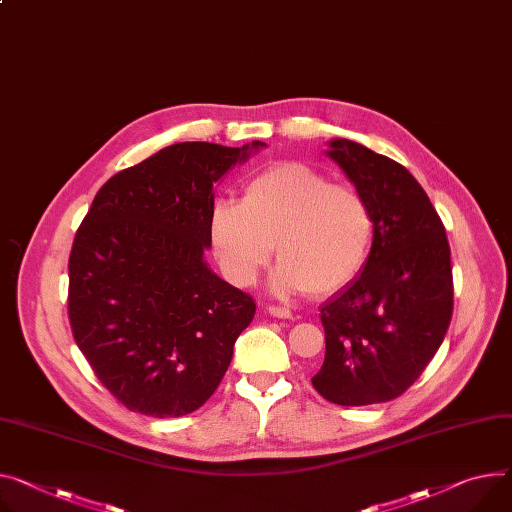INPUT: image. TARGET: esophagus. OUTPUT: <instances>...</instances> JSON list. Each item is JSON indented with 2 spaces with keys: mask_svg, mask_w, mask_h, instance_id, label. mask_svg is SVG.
Wrapping results in <instances>:
<instances>
[{
  "mask_svg": "<svg viewBox=\"0 0 512 512\" xmlns=\"http://www.w3.org/2000/svg\"><path fill=\"white\" fill-rule=\"evenodd\" d=\"M266 311L270 313V316H274V318H283V320L291 318V309L283 307V305H268Z\"/></svg>",
  "mask_w": 512,
  "mask_h": 512,
  "instance_id": "obj_1",
  "label": "esophagus"
}]
</instances>
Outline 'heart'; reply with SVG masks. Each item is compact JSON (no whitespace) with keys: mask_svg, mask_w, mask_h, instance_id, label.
Wrapping results in <instances>:
<instances>
[{"mask_svg":"<svg viewBox=\"0 0 512 512\" xmlns=\"http://www.w3.org/2000/svg\"><path fill=\"white\" fill-rule=\"evenodd\" d=\"M209 235L233 285H252L277 244L281 262L272 274L274 291L330 295L363 270L373 215L357 188L332 184L316 168L287 162L250 176L240 203L217 201Z\"/></svg>","mask_w":512,"mask_h":512,"instance_id":"b5f03b06","label":"heart"}]
</instances>
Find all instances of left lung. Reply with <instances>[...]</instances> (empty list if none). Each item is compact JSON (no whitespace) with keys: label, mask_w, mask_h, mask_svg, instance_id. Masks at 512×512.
<instances>
[{"label":"left lung","mask_w":512,"mask_h":512,"mask_svg":"<svg viewBox=\"0 0 512 512\" xmlns=\"http://www.w3.org/2000/svg\"><path fill=\"white\" fill-rule=\"evenodd\" d=\"M365 196L373 244L359 277L322 303L326 357L311 377L338 406L389 402L420 377L453 316L451 250L441 217L398 162L348 139L326 151Z\"/></svg>","instance_id":"1"}]
</instances>
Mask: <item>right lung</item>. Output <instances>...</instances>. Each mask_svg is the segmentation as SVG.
<instances>
[{
    "mask_svg": "<svg viewBox=\"0 0 512 512\" xmlns=\"http://www.w3.org/2000/svg\"><path fill=\"white\" fill-rule=\"evenodd\" d=\"M264 147L174 143L114 174L69 256L73 338L131 412L176 418L221 383L256 303L209 268L213 184Z\"/></svg>",
    "mask_w": 512,
    "mask_h": 512,
    "instance_id": "right-lung-1",
    "label": "right lung"
}]
</instances>
